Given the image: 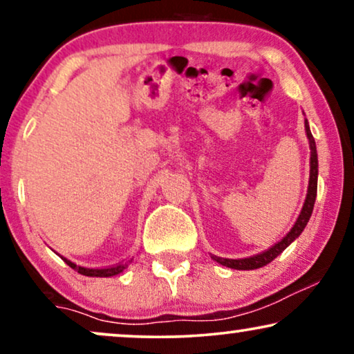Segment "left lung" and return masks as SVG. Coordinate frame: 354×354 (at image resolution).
Returning a JSON list of instances; mask_svg holds the SVG:
<instances>
[{
	"instance_id": "obj_1",
	"label": "left lung",
	"mask_w": 354,
	"mask_h": 354,
	"mask_svg": "<svg viewBox=\"0 0 354 354\" xmlns=\"http://www.w3.org/2000/svg\"><path fill=\"white\" fill-rule=\"evenodd\" d=\"M304 130H306V137L309 140V149H311V158H309V183H308V193H306V200H304V205L301 207V212H299L297 222H295L292 229L287 235L283 236L282 240L277 241L274 246H270L269 250L263 251V253L251 256V258H245V259H227V258H221V256H214L211 254V258L217 261V263L225 266V268L230 269H236V270H253V269H259L263 266L269 264L270 261H274L277 256L282 253V251L287 248V246L298 239L301 235V232L304 230V227L309 222V217L313 214L314 209V201H316V195H317V149H316V142H314V137L309 130V124L308 119H304Z\"/></svg>"
}]
</instances>
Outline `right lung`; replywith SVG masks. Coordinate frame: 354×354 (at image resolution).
<instances>
[{
	"instance_id": "obj_1",
	"label": "right lung",
	"mask_w": 354,
	"mask_h": 354,
	"mask_svg": "<svg viewBox=\"0 0 354 354\" xmlns=\"http://www.w3.org/2000/svg\"><path fill=\"white\" fill-rule=\"evenodd\" d=\"M62 258V256H61ZM64 259V263L67 266H71L72 269L77 270V272L82 274V275H86V277H113V275H118L120 272H124L125 269L129 268L130 261H127V263H120L118 266H111V268H106V269H90V268H82V266H77L75 263H72V261Z\"/></svg>"
}]
</instances>
